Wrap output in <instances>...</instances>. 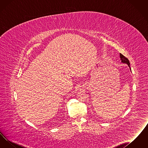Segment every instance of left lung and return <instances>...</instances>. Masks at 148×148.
I'll list each match as a JSON object with an SVG mask.
<instances>
[{"mask_svg": "<svg viewBox=\"0 0 148 148\" xmlns=\"http://www.w3.org/2000/svg\"><path fill=\"white\" fill-rule=\"evenodd\" d=\"M120 60H121V62H122L123 63L127 64V65H128V66L129 67L130 71H131V68H130V62H129V60L127 59L126 57H125V56H123V54H120Z\"/></svg>", "mask_w": 148, "mask_h": 148, "instance_id": "left-lung-1", "label": "left lung"}]
</instances>
